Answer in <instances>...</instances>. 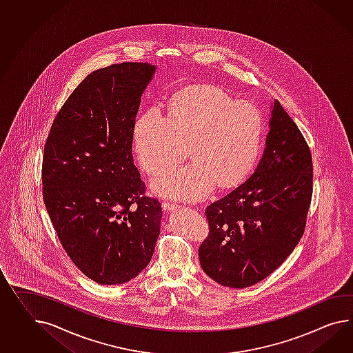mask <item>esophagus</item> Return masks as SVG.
<instances>
[{"instance_id": "1", "label": "esophagus", "mask_w": 353, "mask_h": 353, "mask_svg": "<svg viewBox=\"0 0 353 353\" xmlns=\"http://www.w3.org/2000/svg\"><path fill=\"white\" fill-rule=\"evenodd\" d=\"M179 208L175 202H172V201H163V208L165 211H170V210H175V208Z\"/></svg>"}]
</instances>
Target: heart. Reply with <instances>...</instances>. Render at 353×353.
Here are the masks:
<instances>
[{
	"label": "heart",
	"mask_w": 353,
	"mask_h": 353,
	"mask_svg": "<svg viewBox=\"0 0 353 353\" xmlns=\"http://www.w3.org/2000/svg\"><path fill=\"white\" fill-rule=\"evenodd\" d=\"M262 120L250 103L215 88L178 93L169 109L148 110L137 121L139 163L161 174L181 163L190 150L193 163L154 181V190L176 199H199L214 188L230 187L252 169L261 142Z\"/></svg>",
	"instance_id": "1"
}]
</instances>
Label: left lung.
I'll return each instance as SVG.
<instances>
[{
    "label": "left lung",
    "mask_w": 353,
    "mask_h": 353,
    "mask_svg": "<svg viewBox=\"0 0 353 353\" xmlns=\"http://www.w3.org/2000/svg\"><path fill=\"white\" fill-rule=\"evenodd\" d=\"M269 127L254 172L205 212L210 233L199 262L224 287L245 288L269 276L305 232L314 179L310 148L279 101Z\"/></svg>",
    "instance_id": "8db88e82"
}]
</instances>
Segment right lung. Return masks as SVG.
Here are the masks:
<instances>
[{
	"mask_svg": "<svg viewBox=\"0 0 353 353\" xmlns=\"http://www.w3.org/2000/svg\"><path fill=\"white\" fill-rule=\"evenodd\" d=\"M156 66L92 72L54 118L42 163L43 201L65 252L99 284H123L150 263L161 203L145 196L132 143L141 97Z\"/></svg>",
	"mask_w": 353,
	"mask_h": 353,
	"instance_id": "1",
	"label": "right lung"
}]
</instances>
